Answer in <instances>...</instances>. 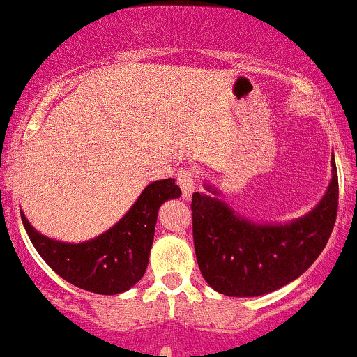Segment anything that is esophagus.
Instances as JSON below:
<instances>
[{
	"label": "esophagus",
	"mask_w": 357,
	"mask_h": 357,
	"mask_svg": "<svg viewBox=\"0 0 357 357\" xmlns=\"http://www.w3.org/2000/svg\"><path fill=\"white\" fill-rule=\"evenodd\" d=\"M177 183L182 189L183 197L189 199L195 190V172L190 167H182L177 172Z\"/></svg>",
	"instance_id": "obj_1"
}]
</instances>
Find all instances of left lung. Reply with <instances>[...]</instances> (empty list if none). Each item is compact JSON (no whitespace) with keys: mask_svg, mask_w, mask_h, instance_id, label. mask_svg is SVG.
Wrapping results in <instances>:
<instances>
[{"mask_svg":"<svg viewBox=\"0 0 357 357\" xmlns=\"http://www.w3.org/2000/svg\"><path fill=\"white\" fill-rule=\"evenodd\" d=\"M332 167L320 204L289 225L250 223L220 199L194 192V248L206 282L226 296L245 298L272 293L300 278L321 254L335 225L339 178L333 155Z\"/></svg>","mask_w":357,"mask_h":357,"instance_id":"1","label":"left lung"}]
</instances>
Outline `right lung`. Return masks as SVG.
Returning a JSON list of instances; mask_svg holds the SVG:
<instances>
[{
  "label": "right lung",
  "mask_w": 357,
  "mask_h": 357,
  "mask_svg": "<svg viewBox=\"0 0 357 357\" xmlns=\"http://www.w3.org/2000/svg\"><path fill=\"white\" fill-rule=\"evenodd\" d=\"M180 194L174 178L149 183L116 226L83 243H63L40 235L24 213L22 221L36 250L64 281L90 293L119 294L144 275L160 206Z\"/></svg>",
  "instance_id": "right-lung-1"
}]
</instances>
